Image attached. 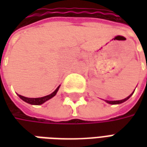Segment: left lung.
<instances>
[{
    "mask_svg": "<svg viewBox=\"0 0 147 147\" xmlns=\"http://www.w3.org/2000/svg\"><path fill=\"white\" fill-rule=\"evenodd\" d=\"M134 91H135V90H134ZM134 91H133V93H134ZM133 93L131 94H130L128 97H127L126 98L123 99V100H120V101H105V102H107V103H109V104H111V105H117V104H120V103H123V102H124L125 101H127V100L132 95Z\"/></svg>",
    "mask_w": 147,
    "mask_h": 147,
    "instance_id": "1",
    "label": "left lung"
}]
</instances>
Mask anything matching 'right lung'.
Wrapping results in <instances>:
<instances>
[{"label":"right lung","mask_w":147,"mask_h":147,"mask_svg":"<svg viewBox=\"0 0 147 147\" xmlns=\"http://www.w3.org/2000/svg\"><path fill=\"white\" fill-rule=\"evenodd\" d=\"M59 87L60 86H58L57 89L55 90V91L52 93L51 94H49V95H47V96H45V97H42V98H26V97H24V96L20 95V94H18L19 97L24 102H26L27 103H29L30 105H42L43 104L44 102H46V101H48L49 99L52 98L53 97H54L56 94H57V93L58 90H59Z\"/></svg>","instance_id":"right-lung-1"}]
</instances>
